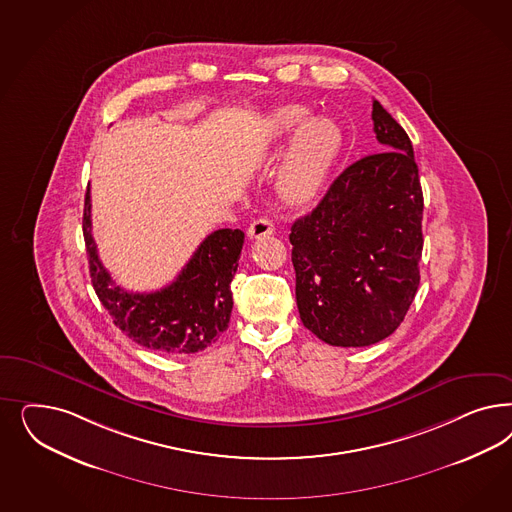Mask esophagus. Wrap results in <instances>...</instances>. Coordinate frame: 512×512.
Masks as SVG:
<instances>
[{
  "label": "esophagus",
  "instance_id": "1",
  "mask_svg": "<svg viewBox=\"0 0 512 512\" xmlns=\"http://www.w3.org/2000/svg\"><path fill=\"white\" fill-rule=\"evenodd\" d=\"M273 231H275V226L269 218H258L248 226V237L250 239H262V237L271 235Z\"/></svg>",
  "mask_w": 512,
  "mask_h": 512
}]
</instances>
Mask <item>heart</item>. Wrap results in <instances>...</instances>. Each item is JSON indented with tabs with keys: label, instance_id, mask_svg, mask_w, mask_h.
<instances>
[{
	"label": "heart",
	"instance_id": "1",
	"mask_svg": "<svg viewBox=\"0 0 512 512\" xmlns=\"http://www.w3.org/2000/svg\"><path fill=\"white\" fill-rule=\"evenodd\" d=\"M309 115L305 107L288 105L271 113L265 122V137L271 145H281L296 132L279 173V190L294 203L313 198L343 149L339 126L330 118Z\"/></svg>",
	"mask_w": 512,
	"mask_h": 512
}]
</instances>
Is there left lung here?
<instances>
[{
    "label": "left lung",
    "mask_w": 512,
    "mask_h": 512,
    "mask_svg": "<svg viewBox=\"0 0 512 512\" xmlns=\"http://www.w3.org/2000/svg\"><path fill=\"white\" fill-rule=\"evenodd\" d=\"M380 152L348 165L290 233L301 322L331 347L397 330L420 284L424 196L409 135L373 101Z\"/></svg>",
    "instance_id": "left-lung-1"
}]
</instances>
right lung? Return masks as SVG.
<instances>
[{
  "label": "right lung",
  "mask_w": 512,
  "mask_h": 512,
  "mask_svg": "<svg viewBox=\"0 0 512 512\" xmlns=\"http://www.w3.org/2000/svg\"><path fill=\"white\" fill-rule=\"evenodd\" d=\"M90 184L84 196L83 233L90 277L116 328L141 347L164 354H194L215 343L230 322V284L245 233L216 230L205 237L181 275L158 292L132 294L116 286L92 237Z\"/></svg>",
  "instance_id": "add662e5"
}]
</instances>
